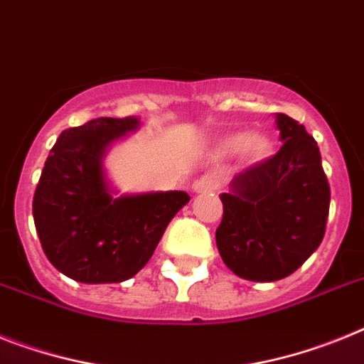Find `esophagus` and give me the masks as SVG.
<instances>
[{
	"label": "esophagus",
	"mask_w": 364,
	"mask_h": 364,
	"mask_svg": "<svg viewBox=\"0 0 364 364\" xmlns=\"http://www.w3.org/2000/svg\"><path fill=\"white\" fill-rule=\"evenodd\" d=\"M218 185H220V181H218L216 176L205 173L203 178H200L194 183V192H198V194H201V192H213L216 191Z\"/></svg>",
	"instance_id": "esophagus-1"
}]
</instances>
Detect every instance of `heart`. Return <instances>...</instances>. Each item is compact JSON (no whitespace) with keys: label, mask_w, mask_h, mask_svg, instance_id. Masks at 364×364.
Masks as SVG:
<instances>
[{"label":"heart","mask_w":364,"mask_h":364,"mask_svg":"<svg viewBox=\"0 0 364 364\" xmlns=\"http://www.w3.org/2000/svg\"><path fill=\"white\" fill-rule=\"evenodd\" d=\"M223 150H238L243 161L258 163L264 159L271 150V141L264 134H232L223 139Z\"/></svg>","instance_id":"heart-1"}]
</instances>
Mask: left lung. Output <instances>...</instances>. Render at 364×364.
<instances>
[{
  "label": "left lung",
  "instance_id": "1",
  "mask_svg": "<svg viewBox=\"0 0 364 364\" xmlns=\"http://www.w3.org/2000/svg\"><path fill=\"white\" fill-rule=\"evenodd\" d=\"M282 146L238 173L221 194L218 251L245 280L274 282L295 273L326 232L330 183L317 141L299 121L274 113Z\"/></svg>",
  "mask_w": 364,
  "mask_h": 364
}]
</instances>
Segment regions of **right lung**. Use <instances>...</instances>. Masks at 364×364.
Returning <instances> with one entry per match:
<instances>
[{
    "label": "right lung",
    "mask_w": 364,
    "mask_h": 364,
    "mask_svg": "<svg viewBox=\"0 0 364 364\" xmlns=\"http://www.w3.org/2000/svg\"><path fill=\"white\" fill-rule=\"evenodd\" d=\"M135 117H100L60 134L33 198L38 238L60 273L84 284L122 282L150 260L186 192L113 198L102 154L113 139L137 128Z\"/></svg>",
    "instance_id": "obj_1"
}]
</instances>
